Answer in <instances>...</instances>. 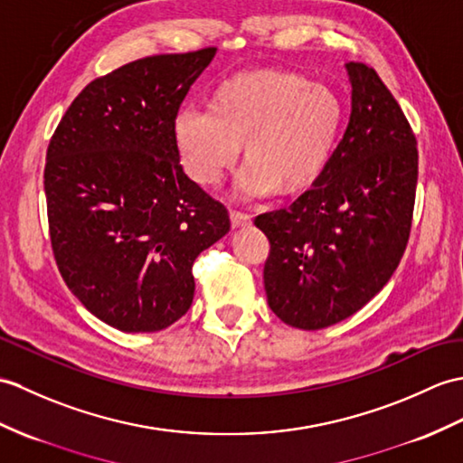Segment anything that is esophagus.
Instances as JSON below:
<instances>
[{
    "instance_id": "1",
    "label": "esophagus",
    "mask_w": 463,
    "mask_h": 463,
    "mask_svg": "<svg viewBox=\"0 0 463 463\" xmlns=\"http://www.w3.org/2000/svg\"><path fill=\"white\" fill-rule=\"evenodd\" d=\"M252 222V217L249 213H242V211H231V224L234 229H241V227H249Z\"/></svg>"
}]
</instances>
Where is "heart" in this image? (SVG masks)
<instances>
[{
  "label": "heart",
  "mask_w": 463,
  "mask_h": 463,
  "mask_svg": "<svg viewBox=\"0 0 463 463\" xmlns=\"http://www.w3.org/2000/svg\"><path fill=\"white\" fill-rule=\"evenodd\" d=\"M343 104L324 84L304 74L252 71L221 82L209 109L185 106L174 120V137L187 175L217 187L241 157V199L268 197L280 187L311 185L329 164L343 128Z\"/></svg>",
  "instance_id": "obj_1"
}]
</instances>
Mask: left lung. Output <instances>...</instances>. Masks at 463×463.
<instances>
[{
    "instance_id": "1",
    "label": "left lung",
    "mask_w": 463,
    "mask_h": 463,
    "mask_svg": "<svg viewBox=\"0 0 463 463\" xmlns=\"http://www.w3.org/2000/svg\"><path fill=\"white\" fill-rule=\"evenodd\" d=\"M351 118L311 187L254 224L270 241L268 306L316 331L359 311L391 280L406 250L418 181L416 137L374 69L347 62Z\"/></svg>"
}]
</instances>
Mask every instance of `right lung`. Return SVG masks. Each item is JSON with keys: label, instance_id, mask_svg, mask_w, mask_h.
<instances>
[{"label": "right lung", "instance_id": "add662e5", "mask_svg": "<svg viewBox=\"0 0 463 463\" xmlns=\"http://www.w3.org/2000/svg\"><path fill=\"white\" fill-rule=\"evenodd\" d=\"M217 49L154 55L94 79L52 134L45 195L52 254L92 316L154 333L187 314L193 262L229 211L179 164L174 120Z\"/></svg>", "mask_w": 463, "mask_h": 463}]
</instances>
